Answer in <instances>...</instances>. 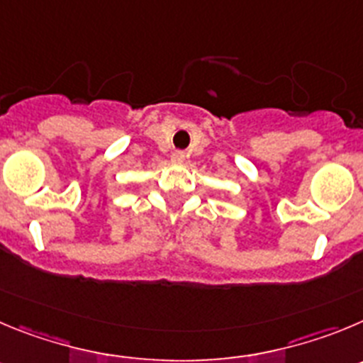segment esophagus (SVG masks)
Here are the masks:
<instances>
[{"label": "esophagus", "mask_w": 363, "mask_h": 363, "mask_svg": "<svg viewBox=\"0 0 363 363\" xmlns=\"http://www.w3.org/2000/svg\"><path fill=\"white\" fill-rule=\"evenodd\" d=\"M184 159H186V155L182 154V152H174V154H172V161L177 162V164L184 162Z\"/></svg>", "instance_id": "esophagus-1"}]
</instances>
